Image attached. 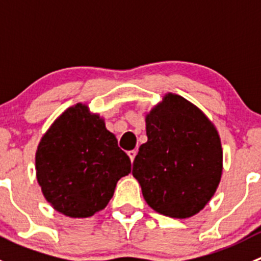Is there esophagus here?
Returning a JSON list of instances; mask_svg holds the SVG:
<instances>
[{
	"instance_id": "34e87169",
	"label": "esophagus",
	"mask_w": 261,
	"mask_h": 261,
	"mask_svg": "<svg viewBox=\"0 0 261 261\" xmlns=\"http://www.w3.org/2000/svg\"><path fill=\"white\" fill-rule=\"evenodd\" d=\"M127 154H128V158H130L131 163H133L134 159H135V156H136V150H131V151H128Z\"/></svg>"
}]
</instances>
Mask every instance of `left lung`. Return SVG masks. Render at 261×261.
Wrapping results in <instances>:
<instances>
[{
    "label": "left lung",
    "mask_w": 261,
    "mask_h": 261,
    "mask_svg": "<svg viewBox=\"0 0 261 261\" xmlns=\"http://www.w3.org/2000/svg\"><path fill=\"white\" fill-rule=\"evenodd\" d=\"M145 125L147 141L133 165L144 199L168 217L197 215L211 201L222 175L217 128L201 109L172 92L146 112Z\"/></svg>",
    "instance_id": "1"
}]
</instances>
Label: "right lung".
I'll use <instances>...</instances> for the list:
<instances>
[{
	"label": "right lung",
	"mask_w": 261,
	"mask_h": 261,
	"mask_svg": "<svg viewBox=\"0 0 261 261\" xmlns=\"http://www.w3.org/2000/svg\"><path fill=\"white\" fill-rule=\"evenodd\" d=\"M36 179L50 206L72 218L102 211L116 184L131 172L130 158L87 103L62 112L39 141Z\"/></svg>",
	"instance_id": "obj_1"
}]
</instances>
